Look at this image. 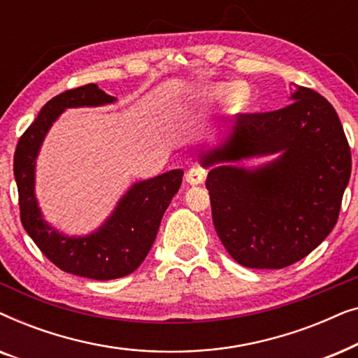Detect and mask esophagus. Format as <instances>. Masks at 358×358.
I'll return each instance as SVG.
<instances>
[{"label":"esophagus","mask_w":358,"mask_h":358,"mask_svg":"<svg viewBox=\"0 0 358 358\" xmlns=\"http://www.w3.org/2000/svg\"><path fill=\"white\" fill-rule=\"evenodd\" d=\"M205 179V171L200 168V166H192L187 173H185V180L190 185H197V184H202Z\"/></svg>","instance_id":"1"}]
</instances>
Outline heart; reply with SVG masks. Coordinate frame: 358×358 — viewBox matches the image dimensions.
Here are the masks:
<instances>
[{
	"label": "heart",
	"instance_id": "1",
	"mask_svg": "<svg viewBox=\"0 0 358 358\" xmlns=\"http://www.w3.org/2000/svg\"><path fill=\"white\" fill-rule=\"evenodd\" d=\"M248 92L241 85H231V83H220V85H213L205 87L197 94L199 102H213V101H223L228 99L229 104L233 107H243L246 104Z\"/></svg>",
	"mask_w": 358,
	"mask_h": 358
}]
</instances>
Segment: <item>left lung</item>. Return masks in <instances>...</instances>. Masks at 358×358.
<instances>
[{
	"mask_svg": "<svg viewBox=\"0 0 358 358\" xmlns=\"http://www.w3.org/2000/svg\"><path fill=\"white\" fill-rule=\"evenodd\" d=\"M277 110L243 112L233 135L200 155L203 166L280 153L261 171L215 166L205 185L218 238L249 268H283L336 227L352 171L350 146L331 102L298 87Z\"/></svg>",
	"mask_w": 358,
	"mask_h": 358,
	"instance_id": "1",
	"label": "left lung"
}]
</instances>
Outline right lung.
I'll return each instance as SVG.
<instances>
[{
  "label": "right lung",
  "instance_id": "right-lung-1",
  "mask_svg": "<svg viewBox=\"0 0 358 358\" xmlns=\"http://www.w3.org/2000/svg\"><path fill=\"white\" fill-rule=\"evenodd\" d=\"M112 101L114 97L94 83L52 97L21 135L14 151V178L24 229L60 271L94 280L120 278L138 268L153 246L161 218L178 194L184 174L174 169L135 184L104 227L91 236L65 238L43 223L34 195V163L47 130L66 107L101 106Z\"/></svg>",
  "mask_w": 358,
  "mask_h": 358
}]
</instances>
